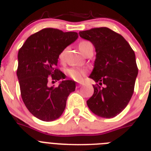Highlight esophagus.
Instances as JSON below:
<instances>
[{
    "label": "esophagus",
    "instance_id": "34e87169",
    "mask_svg": "<svg viewBox=\"0 0 151 151\" xmlns=\"http://www.w3.org/2000/svg\"><path fill=\"white\" fill-rule=\"evenodd\" d=\"M77 88H80L82 86V83H77Z\"/></svg>",
    "mask_w": 151,
    "mask_h": 151
}]
</instances>
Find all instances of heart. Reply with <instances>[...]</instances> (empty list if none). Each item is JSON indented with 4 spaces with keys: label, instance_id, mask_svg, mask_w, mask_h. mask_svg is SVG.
Returning a JSON list of instances; mask_svg holds the SVG:
<instances>
[{
    "label": "heart",
    "instance_id": "b5f03b06",
    "mask_svg": "<svg viewBox=\"0 0 151 151\" xmlns=\"http://www.w3.org/2000/svg\"><path fill=\"white\" fill-rule=\"evenodd\" d=\"M89 44L91 43L90 42H88V41H82V42H80L79 45H78L79 50L82 48V47L85 46V45H89ZM66 51V49H64V50L61 52L60 54V59H63V58ZM68 73H69V76H70L73 79L79 81V80L82 79V76L85 75V71H84V70H78V69H70L68 70Z\"/></svg>",
    "mask_w": 151,
    "mask_h": 151
}]
</instances>
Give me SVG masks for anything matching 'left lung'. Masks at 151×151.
<instances>
[{"label":"left lung","mask_w":151,"mask_h":151,"mask_svg":"<svg viewBox=\"0 0 151 151\" xmlns=\"http://www.w3.org/2000/svg\"><path fill=\"white\" fill-rule=\"evenodd\" d=\"M91 41L96 51L94 69L89 76L99 85L87 101L91 111L102 118H113L126 107L138 76L135 54L121 35L106 27L78 32Z\"/></svg>","instance_id":"obj_1"}]
</instances>
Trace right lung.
Instances as JSON below:
<instances>
[{
    "mask_svg": "<svg viewBox=\"0 0 151 151\" xmlns=\"http://www.w3.org/2000/svg\"><path fill=\"white\" fill-rule=\"evenodd\" d=\"M77 32L43 29L27 38L18 53V77L21 96L29 111L45 122L57 119L63 113L69 94L76 89L73 80H63L57 87L47 86L48 77L64 79L55 69L61 52L78 38Z\"/></svg>",
    "mask_w": 151,
    "mask_h": 151,
    "instance_id": "add662e5",
    "label": "right lung"
}]
</instances>
